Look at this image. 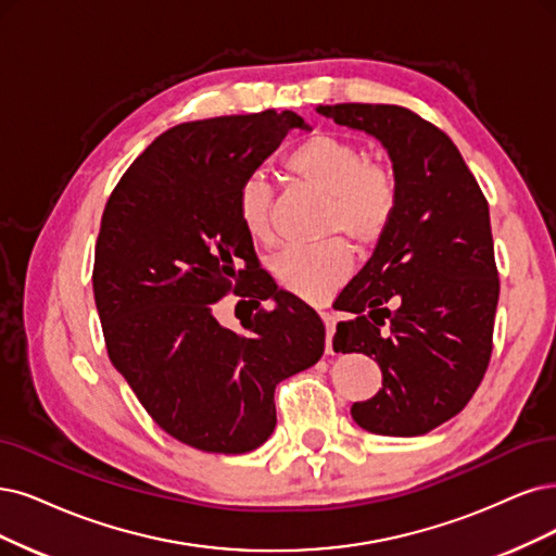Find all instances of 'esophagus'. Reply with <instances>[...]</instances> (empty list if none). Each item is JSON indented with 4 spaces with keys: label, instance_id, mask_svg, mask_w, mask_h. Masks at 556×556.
Wrapping results in <instances>:
<instances>
[{
    "label": "esophagus",
    "instance_id": "34e87169",
    "mask_svg": "<svg viewBox=\"0 0 556 556\" xmlns=\"http://www.w3.org/2000/svg\"><path fill=\"white\" fill-rule=\"evenodd\" d=\"M318 316L323 318V323H325V330H327L325 351H327V353H334V351H332V334H334V327H337V316H334V312H330V309H320V312H318Z\"/></svg>",
    "mask_w": 556,
    "mask_h": 556
}]
</instances>
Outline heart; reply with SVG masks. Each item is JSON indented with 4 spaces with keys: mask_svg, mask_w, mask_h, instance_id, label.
I'll list each match as a JSON object with an SVG mask.
<instances>
[{
    "mask_svg": "<svg viewBox=\"0 0 556 556\" xmlns=\"http://www.w3.org/2000/svg\"><path fill=\"white\" fill-rule=\"evenodd\" d=\"M289 174L312 192L327 199L323 236H345L357 250H371L387 233L399 205L396 172L371 160L359 143L320 132L286 157ZM275 197L261 174L247 176L238 190V217L254 242L275 240ZM353 267L351 247L330 240L318 247L289 250L273 261V273L286 291L318 300L341 283Z\"/></svg>",
    "mask_w": 556,
    "mask_h": 556,
    "instance_id": "1",
    "label": "heart"
}]
</instances>
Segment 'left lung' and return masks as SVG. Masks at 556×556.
<instances>
[{
    "label": "left lung",
    "instance_id": "obj_1",
    "mask_svg": "<svg viewBox=\"0 0 556 556\" xmlns=\"http://www.w3.org/2000/svg\"><path fill=\"white\" fill-rule=\"evenodd\" d=\"M316 110L380 139L399 178L392 224L337 298L353 318L337 325L334 351L382 371L380 392L351 413L368 433L424 435L469 403L492 355L500 277L488 201L456 143L407 108Z\"/></svg>",
    "mask_w": 556,
    "mask_h": 556
}]
</instances>
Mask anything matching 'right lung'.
Wrapping results in <instances>:
<instances>
[{
    "instance_id": "obj_1",
    "label": "right lung",
    "mask_w": 556,
    "mask_h": 556,
    "mask_svg": "<svg viewBox=\"0 0 556 556\" xmlns=\"http://www.w3.org/2000/svg\"><path fill=\"white\" fill-rule=\"evenodd\" d=\"M291 128L295 112L217 116L162 132L123 174L93 261V298L108 355L153 421L208 454H244L277 426L275 387L325 353V325L256 273L238 217L240 182ZM233 290L257 305L244 333L212 304Z\"/></svg>"
}]
</instances>
